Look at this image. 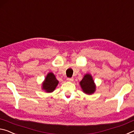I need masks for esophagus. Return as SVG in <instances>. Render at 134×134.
Here are the masks:
<instances>
[{"instance_id": "esophagus-1", "label": "esophagus", "mask_w": 134, "mask_h": 134, "mask_svg": "<svg viewBox=\"0 0 134 134\" xmlns=\"http://www.w3.org/2000/svg\"><path fill=\"white\" fill-rule=\"evenodd\" d=\"M66 80L69 82H71V81H74V78H68L66 79Z\"/></svg>"}]
</instances>
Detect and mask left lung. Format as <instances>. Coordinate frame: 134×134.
Instances as JSON below:
<instances>
[{
    "label": "left lung",
    "instance_id": "left-lung-1",
    "mask_svg": "<svg viewBox=\"0 0 134 134\" xmlns=\"http://www.w3.org/2000/svg\"><path fill=\"white\" fill-rule=\"evenodd\" d=\"M80 85L82 91L87 95H91L96 90V84L93 76L90 74H85L80 82Z\"/></svg>",
    "mask_w": 134,
    "mask_h": 134
}]
</instances>
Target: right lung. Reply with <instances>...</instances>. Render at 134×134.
<instances>
[{"mask_svg":"<svg viewBox=\"0 0 134 134\" xmlns=\"http://www.w3.org/2000/svg\"><path fill=\"white\" fill-rule=\"evenodd\" d=\"M58 84L59 81L56 79V76L52 72H49L42 83L41 89L46 93H52L56 89Z\"/></svg>","mask_w":134,"mask_h":134,"instance_id":"right-lung-1","label":"right lung"}]
</instances>
